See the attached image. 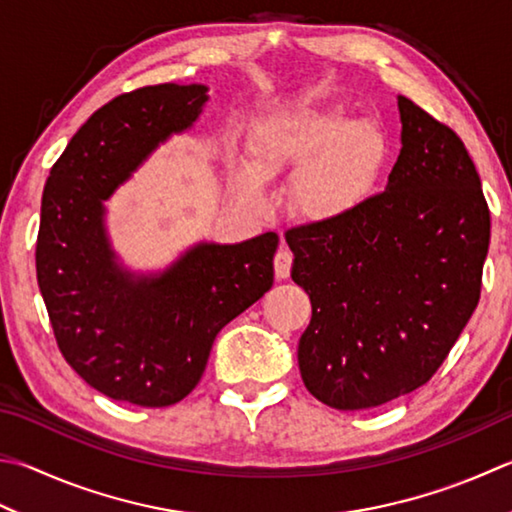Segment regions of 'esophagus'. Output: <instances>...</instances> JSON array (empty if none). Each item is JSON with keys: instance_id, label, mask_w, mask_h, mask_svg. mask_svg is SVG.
Wrapping results in <instances>:
<instances>
[{"instance_id": "1", "label": "esophagus", "mask_w": 512, "mask_h": 512, "mask_svg": "<svg viewBox=\"0 0 512 512\" xmlns=\"http://www.w3.org/2000/svg\"><path fill=\"white\" fill-rule=\"evenodd\" d=\"M292 260H294V256L287 247L278 249L276 256H274V274H276L278 281H283V278H287L289 272H292Z\"/></svg>"}]
</instances>
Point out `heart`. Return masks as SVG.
<instances>
[{"label":"heart","mask_w":512,"mask_h":512,"mask_svg":"<svg viewBox=\"0 0 512 512\" xmlns=\"http://www.w3.org/2000/svg\"><path fill=\"white\" fill-rule=\"evenodd\" d=\"M249 165L229 173L245 196L263 198V182L298 173L294 202L318 223L339 220L368 200L385 160L376 122L341 109H289L258 120L247 136Z\"/></svg>","instance_id":"heart-1"}]
</instances>
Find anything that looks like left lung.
Instances as JSON below:
<instances>
[{"label":"left lung","mask_w":512,"mask_h":512,"mask_svg":"<svg viewBox=\"0 0 512 512\" xmlns=\"http://www.w3.org/2000/svg\"><path fill=\"white\" fill-rule=\"evenodd\" d=\"M401 153L383 194L285 231L312 301L298 341L305 388L365 410L421 388L479 303L490 211L464 142L399 95Z\"/></svg>","instance_id":"left-lung-1"}]
</instances>
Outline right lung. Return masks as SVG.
Masks as SVG:
<instances>
[{
	"instance_id": "right-lung-1",
	"label": "right lung",
	"mask_w": 512,
	"mask_h": 512,
	"mask_svg": "<svg viewBox=\"0 0 512 512\" xmlns=\"http://www.w3.org/2000/svg\"><path fill=\"white\" fill-rule=\"evenodd\" d=\"M202 84L142 86L86 120L51 169L35 247L37 285L66 363L98 392L165 408L196 388L216 334L274 283L278 236L198 243L160 274H131L104 227V200L149 153L187 131Z\"/></svg>"
}]
</instances>
